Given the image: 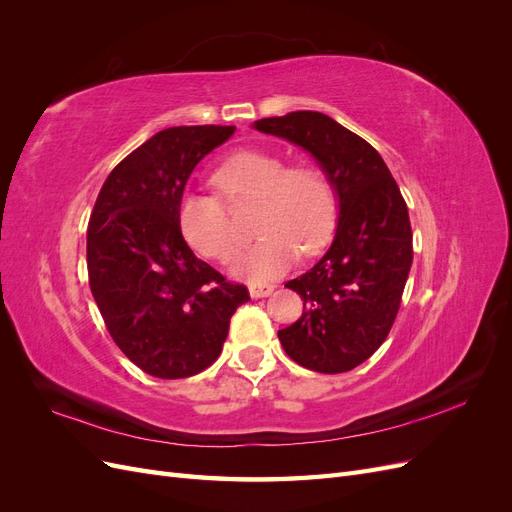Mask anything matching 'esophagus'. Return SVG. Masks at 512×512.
I'll use <instances>...</instances> for the list:
<instances>
[{
	"label": "esophagus",
	"mask_w": 512,
	"mask_h": 512,
	"mask_svg": "<svg viewBox=\"0 0 512 512\" xmlns=\"http://www.w3.org/2000/svg\"><path fill=\"white\" fill-rule=\"evenodd\" d=\"M250 288V294L252 299H262V297H269V294L275 290L273 284H250L247 286Z\"/></svg>",
	"instance_id": "obj_1"
}]
</instances>
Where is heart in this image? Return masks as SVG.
Returning <instances> with one entry per match:
<instances>
[{
	"label": "heart",
	"mask_w": 512,
	"mask_h": 512,
	"mask_svg": "<svg viewBox=\"0 0 512 512\" xmlns=\"http://www.w3.org/2000/svg\"><path fill=\"white\" fill-rule=\"evenodd\" d=\"M218 190L239 203L260 198L256 230L260 239L230 262L232 275L247 282H269L286 273L303 254L329 243L337 224V194L327 170L318 164H294L269 151H241L213 175ZM179 228L196 252L224 260L239 235L218 194L185 192L179 200Z\"/></svg>",
	"instance_id": "b5f03b06"
}]
</instances>
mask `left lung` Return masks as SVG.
Returning a JSON list of instances; mask_svg holds the SVG:
<instances>
[{
  "label": "left lung",
  "mask_w": 512,
  "mask_h": 512,
  "mask_svg": "<svg viewBox=\"0 0 512 512\" xmlns=\"http://www.w3.org/2000/svg\"><path fill=\"white\" fill-rule=\"evenodd\" d=\"M254 128L305 149L339 200L327 254L286 284L301 294L303 316L277 337L301 367L350 371L382 346L397 316L412 267L406 200L380 153L329 115L297 111L258 119Z\"/></svg>",
  "instance_id": "obj_1"
}]
</instances>
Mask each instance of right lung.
Instances as JSON below:
<instances>
[{
    "mask_svg": "<svg viewBox=\"0 0 512 512\" xmlns=\"http://www.w3.org/2000/svg\"><path fill=\"white\" fill-rule=\"evenodd\" d=\"M235 126L153 134L106 177L87 230L89 286L108 333L145 374L177 380L218 359L237 307L250 301L194 256L179 228L192 170Z\"/></svg>",
    "mask_w": 512,
    "mask_h": 512,
    "instance_id": "add662e5",
    "label": "right lung"
}]
</instances>
